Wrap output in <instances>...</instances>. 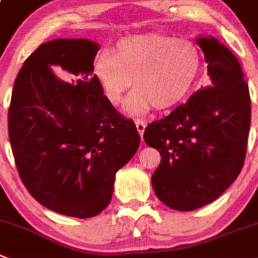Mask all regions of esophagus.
Returning a JSON list of instances; mask_svg holds the SVG:
<instances>
[{"label": "esophagus", "instance_id": "obj_1", "mask_svg": "<svg viewBox=\"0 0 258 258\" xmlns=\"http://www.w3.org/2000/svg\"><path fill=\"white\" fill-rule=\"evenodd\" d=\"M136 125H137V129H138L139 134H141V136H143L144 129H146V126H147L146 121H144V120H141V119H136Z\"/></svg>", "mask_w": 258, "mask_h": 258}]
</instances>
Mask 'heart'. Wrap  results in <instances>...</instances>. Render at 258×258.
I'll return each mask as SVG.
<instances>
[{"label":"heart","mask_w":258,"mask_h":258,"mask_svg":"<svg viewBox=\"0 0 258 258\" xmlns=\"http://www.w3.org/2000/svg\"><path fill=\"white\" fill-rule=\"evenodd\" d=\"M203 67V54L190 39L163 34L124 38L114 50H104L94 62L95 78L104 96L119 105L132 87L126 102L132 114H143L152 107L167 110L190 95Z\"/></svg>","instance_id":"1"}]
</instances>
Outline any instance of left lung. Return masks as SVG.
<instances>
[{"label": "left lung", "instance_id": "left-lung-1", "mask_svg": "<svg viewBox=\"0 0 258 258\" xmlns=\"http://www.w3.org/2000/svg\"><path fill=\"white\" fill-rule=\"evenodd\" d=\"M210 85L185 105L151 122L144 141L161 154L152 186L164 205L191 212L219 198L243 167L251 125V97L232 51L214 38L196 40Z\"/></svg>", "mask_w": 258, "mask_h": 258}]
</instances>
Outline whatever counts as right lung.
Segmentation results:
<instances>
[{
    "label": "right lung",
    "mask_w": 258,
    "mask_h": 258,
    "mask_svg": "<svg viewBox=\"0 0 258 258\" xmlns=\"http://www.w3.org/2000/svg\"><path fill=\"white\" fill-rule=\"evenodd\" d=\"M97 50L86 39L39 45L15 80L9 107L25 187L43 207L82 219L110 204L115 175L141 143L133 120L115 110L92 73Z\"/></svg>",
    "instance_id": "right-lung-1"
}]
</instances>
